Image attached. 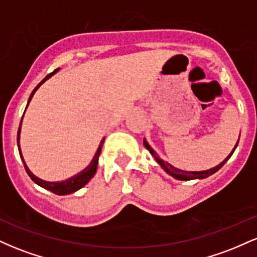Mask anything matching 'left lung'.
<instances>
[{
    "mask_svg": "<svg viewBox=\"0 0 257 257\" xmlns=\"http://www.w3.org/2000/svg\"><path fill=\"white\" fill-rule=\"evenodd\" d=\"M238 143H239V139H238V141H237V144H235L234 149H233V151L229 153L228 157H227L223 162H221L219 166H216L215 168H211V169H208V170H203V172H186V170H180V169H178V168L173 167L172 164H169V163H167V162L162 161V159L159 158V156L157 155V153H156L155 150H153L152 147L150 146L149 144H147L146 140H144V145H145V147L147 150H149L150 153H151L153 157H155V159L157 161V163L159 164V166L163 168V169L166 170V172L169 174V175H172L173 178H175L178 180H184V181H188V180H193V179H205V178H208V176L213 175L214 173H216L217 170L220 169V168H222L223 164H225L226 162L228 161L229 158H231L233 152H234L235 147L238 146Z\"/></svg>",
    "mask_w": 257,
    "mask_h": 257,
    "instance_id": "left-lung-1",
    "label": "left lung"
}]
</instances>
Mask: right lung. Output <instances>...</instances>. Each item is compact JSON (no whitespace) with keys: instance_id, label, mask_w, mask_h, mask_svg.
<instances>
[{"instance_id":"right-lung-1","label":"right lung","mask_w":257,"mask_h":257,"mask_svg":"<svg viewBox=\"0 0 257 257\" xmlns=\"http://www.w3.org/2000/svg\"><path fill=\"white\" fill-rule=\"evenodd\" d=\"M57 71H58V69H57V70H54V71H53L52 73H49V75L47 76L46 78H43L42 81H41L40 83L37 84V87L35 88L34 90H32V93H31L30 98H29L28 105H29V102H30V100L32 99V96H34L35 91H36V90L38 89V88H40V85L42 84L43 82H46L47 79H48L49 77H51V76L54 75V73L57 72ZM26 107H28V106H26ZM22 120H23V118H22ZM20 128H22V122H20V125H19V131H18V137H17V141H18V149H19L20 158H22L23 163H24L25 170H26V173H28V175L30 176L32 181H34V182H36V184H37L38 186H41V187L46 188V190L51 191V192L55 193V194H60V196H64V194H70V193H73V192H76V191H78L79 188H82V187H83L84 185H87L88 182H89V180H90L91 178H93L94 175H95V172H96V167H98L99 156H100V153H101V146H102V144H104V140H105V139H104V140L101 141V143H100V146H99L98 151H96L95 156H94V158H93V161H91V163H90L89 166H88L87 168H85V169L82 170L81 173H78L77 175L72 176V178H70V179L65 180V181H60V182H48V181H44V180H41V179H38L37 176H35L34 174H32V173L30 172V170H29L28 166H26V164H25V162H24V158H23V155H22V151H20V145H19V139H20Z\"/></svg>"}]
</instances>
